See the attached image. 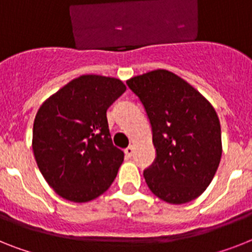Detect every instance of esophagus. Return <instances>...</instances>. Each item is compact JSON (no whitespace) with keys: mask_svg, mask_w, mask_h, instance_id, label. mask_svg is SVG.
I'll list each match as a JSON object with an SVG mask.
<instances>
[{"mask_svg":"<svg viewBox=\"0 0 252 252\" xmlns=\"http://www.w3.org/2000/svg\"><path fill=\"white\" fill-rule=\"evenodd\" d=\"M124 152H126V156H132L133 154H134V146H128L126 150H124Z\"/></svg>","mask_w":252,"mask_h":252,"instance_id":"34e87169","label":"esophagus"}]
</instances>
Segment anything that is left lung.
<instances>
[{
  "label": "left lung",
  "instance_id": "obj_1",
  "mask_svg": "<svg viewBox=\"0 0 252 252\" xmlns=\"http://www.w3.org/2000/svg\"><path fill=\"white\" fill-rule=\"evenodd\" d=\"M152 126L155 162L143 173L151 192L181 205L197 198L214 178L221 158L215 109L177 74L158 69L126 80Z\"/></svg>",
  "mask_w": 252,
  "mask_h": 252
}]
</instances>
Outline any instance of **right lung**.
I'll return each instance as SVG.
<instances>
[{"label":"right lung","instance_id":"obj_1","mask_svg":"<svg viewBox=\"0 0 252 252\" xmlns=\"http://www.w3.org/2000/svg\"><path fill=\"white\" fill-rule=\"evenodd\" d=\"M120 79L87 74L70 80L38 109L32 147L50 187L71 202L107 191L124 160L113 145L106 111L124 94Z\"/></svg>","mask_w":252,"mask_h":252}]
</instances>
